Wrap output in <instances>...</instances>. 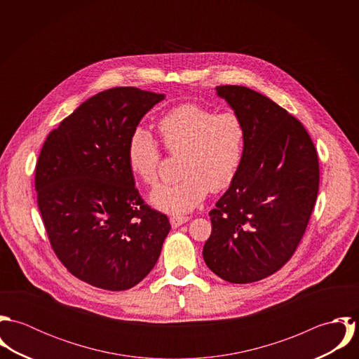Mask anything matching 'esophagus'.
I'll use <instances>...</instances> for the list:
<instances>
[{
	"label": "esophagus",
	"instance_id": "34e87169",
	"mask_svg": "<svg viewBox=\"0 0 359 359\" xmlns=\"http://www.w3.org/2000/svg\"><path fill=\"white\" fill-rule=\"evenodd\" d=\"M188 221H189V217H187V215H171L170 217V222H171L172 228H178L180 225H182Z\"/></svg>",
	"mask_w": 359,
	"mask_h": 359
}]
</instances>
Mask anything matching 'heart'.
Listing matches in <instances>:
<instances>
[{
  "label": "heart",
  "mask_w": 359,
  "mask_h": 359,
  "mask_svg": "<svg viewBox=\"0 0 359 359\" xmlns=\"http://www.w3.org/2000/svg\"><path fill=\"white\" fill-rule=\"evenodd\" d=\"M165 149L182 154L178 182L163 185L151 203L165 212L184 214L205 201L210 191L226 189L236 178L246 152L248 131L243 118L232 110L217 113L199 103H184L158 120ZM130 170L145 184L156 185L161 152L151 133L137 128L128 141Z\"/></svg>",
  "instance_id": "b5f03b06"
}]
</instances>
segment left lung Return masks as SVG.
<instances>
[{
	"label": "left lung",
	"mask_w": 359,
	"mask_h": 359,
	"mask_svg": "<svg viewBox=\"0 0 359 359\" xmlns=\"http://www.w3.org/2000/svg\"><path fill=\"white\" fill-rule=\"evenodd\" d=\"M246 124L242 167L208 215L207 266L231 283H252L280 269L296 252L319 188V163L303 124L248 87L219 86Z\"/></svg>",
	"instance_id": "obj_1"
}]
</instances>
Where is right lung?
<instances>
[{"instance_id": "obj_1", "label": "right lung", "mask_w": 359, "mask_h": 359, "mask_svg": "<svg viewBox=\"0 0 359 359\" xmlns=\"http://www.w3.org/2000/svg\"><path fill=\"white\" fill-rule=\"evenodd\" d=\"M163 100L135 87L102 91L50 133L39 156L34 184L52 249L95 287L138 285L170 232L167 215L144 203L127 160L131 134Z\"/></svg>"}]
</instances>
